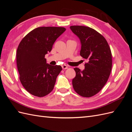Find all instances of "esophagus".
<instances>
[{"label":"esophagus","instance_id":"esophagus-1","mask_svg":"<svg viewBox=\"0 0 132 132\" xmlns=\"http://www.w3.org/2000/svg\"><path fill=\"white\" fill-rule=\"evenodd\" d=\"M62 67L63 69H68V66H67V65H65V64L63 65L62 66Z\"/></svg>","mask_w":132,"mask_h":132}]
</instances>
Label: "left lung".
<instances>
[{"label":"left lung","mask_w":132,"mask_h":132,"mask_svg":"<svg viewBox=\"0 0 132 132\" xmlns=\"http://www.w3.org/2000/svg\"><path fill=\"white\" fill-rule=\"evenodd\" d=\"M70 28L80 40V54L88 61L84 70L74 69L76 75L72 80L73 88L82 97L93 96L103 88L110 77L112 65L110 47L105 37L92 28L84 26Z\"/></svg>","instance_id":"1"}]
</instances>
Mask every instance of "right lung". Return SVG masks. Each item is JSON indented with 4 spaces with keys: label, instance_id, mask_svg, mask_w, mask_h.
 <instances>
[{
    "label": "right lung",
    "instance_id": "right-lung-1",
    "mask_svg": "<svg viewBox=\"0 0 132 132\" xmlns=\"http://www.w3.org/2000/svg\"><path fill=\"white\" fill-rule=\"evenodd\" d=\"M65 30L62 27H37L27 34L19 43L16 64L20 80L26 91L35 96H45L54 88L62 68L61 65L47 64L45 57Z\"/></svg>",
    "mask_w": 132,
    "mask_h": 132
}]
</instances>
